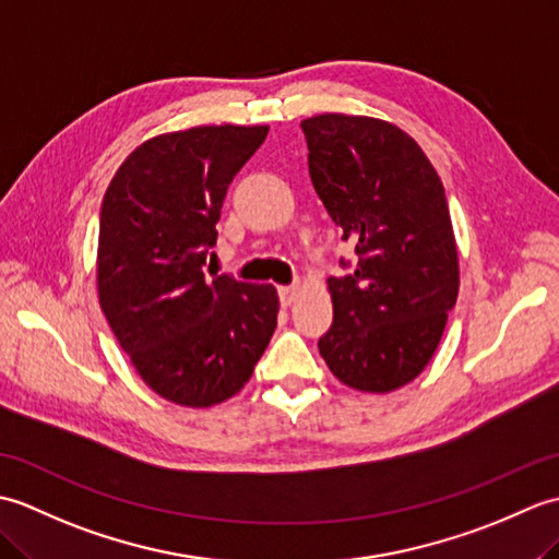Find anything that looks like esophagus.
Returning a JSON list of instances; mask_svg holds the SVG:
<instances>
[{
    "label": "esophagus",
    "mask_w": 559,
    "mask_h": 559,
    "mask_svg": "<svg viewBox=\"0 0 559 559\" xmlns=\"http://www.w3.org/2000/svg\"><path fill=\"white\" fill-rule=\"evenodd\" d=\"M300 293V283H293V286H281L278 288V298H281V305L288 307L295 302V298H298Z\"/></svg>",
    "instance_id": "obj_1"
}]
</instances>
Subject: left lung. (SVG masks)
<instances>
[{"mask_svg": "<svg viewBox=\"0 0 559 559\" xmlns=\"http://www.w3.org/2000/svg\"><path fill=\"white\" fill-rule=\"evenodd\" d=\"M307 163L355 271L331 276L334 324L319 353L343 384L389 394L442 341L459 295V254L442 180L396 124L326 112L302 120ZM346 266V261H341Z\"/></svg>", "mask_w": 559, "mask_h": 559, "instance_id": "1", "label": "left lung"}]
</instances>
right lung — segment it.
<instances>
[{"label": "right lung", "mask_w": 559, "mask_h": 559, "mask_svg": "<svg viewBox=\"0 0 559 559\" xmlns=\"http://www.w3.org/2000/svg\"><path fill=\"white\" fill-rule=\"evenodd\" d=\"M269 127H192L144 141L103 197L98 300L139 377L165 401L235 396L276 329L271 283L204 276L228 185Z\"/></svg>", "instance_id": "obj_1"}]
</instances>
